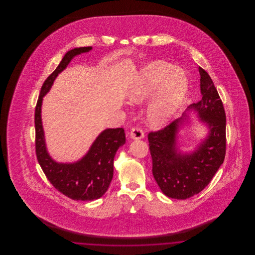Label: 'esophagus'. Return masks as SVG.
<instances>
[{"label":"esophagus","mask_w":255,"mask_h":255,"mask_svg":"<svg viewBox=\"0 0 255 255\" xmlns=\"http://www.w3.org/2000/svg\"><path fill=\"white\" fill-rule=\"evenodd\" d=\"M130 137L133 139H141L144 137V133L140 128H132L130 132Z\"/></svg>","instance_id":"obj_1"}]
</instances>
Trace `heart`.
<instances>
[{
	"label": "heart",
	"mask_w": 255,
	"mask_h": 255,
	"mask_svg": "<svg viewBox=\"0 0 255 255\" xmlns=\"http://www.w3.org/2000/svg\"><path fill=\"white\" fill-rule=\"evenodd\" d=\"M188 91V78L180 69L165 61H153L143 66L134 77L127 97L139 105L150 98L145 110L146 122L152 128L169 123L182 106Z\"/></svg>",
	"instance_id": "b5f03b06"
}]
</instances>
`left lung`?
<instances>
[{"label":"left lung","instance_id":"left-lung-1","mask_svg":"<svg viewBox=\"0 0 255 255\" xmlns=\"http://www.w3.org/2000/svg\"><path fill=\"white\" fill-rule=\"evenodd\" d=\"M199 73L202 99L191 104L182 118L148 134L154 178L163 194L177 200L200 193L223 164L226 155L224 106L208 73L202 68ZM191 114L204 125L206 133L192 149L183 150L179 133L185 126H191Z\"/></svg>","mask_w":255,"mask_h":255}]
</instances>
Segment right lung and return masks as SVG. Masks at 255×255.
<instances>
[{
	"label": "right lung",
	"mask_w": 255,
	"mask_h": 255,
	"mask_svg": "<svg viewBox=\"0 0 255 255\" xmlns=\"http://www.w3.org/2000/svg\"><path fill=\"white\" fill-rule=\"evenodd\" d=\"M92 49V47H82L66 52L55 71L42 86L35 109L38 162L50 183L62 194L75 201H93L105 194L113 179L116 153L126 142L122 128H108L97 135L85 155L75 161H56L49 155L42 122L43 98L50 91L58 74L68 67L71 61Z\"/></svg>",
	"instance_id": "right-lung-1"
}]
</instances>
